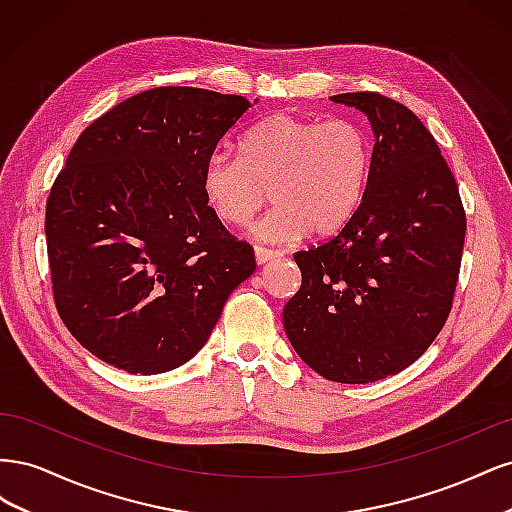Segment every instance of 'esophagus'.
Here are the masks:
<instances>
[{
    "label": "esophagus",
    "mask_w": 512,
    "mask_h": 512,
    "mask_svg": "<svg viewBox=\"0 0 512 512\" xmlns=\"http://www.w3.org/2000/svg\"><path fill=\"white\" fill-rule=\"evenodd\" d=\"M254 254H256V262H258V265H265V262H271V260H275V258L284 256V252H280V250H269V247H262V245H256V247H254Z\"/></svg>",
    "instance_id": "esophagus-1"
}]
</instances>
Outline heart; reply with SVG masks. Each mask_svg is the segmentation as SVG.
I'll use <instances>...</instances> for the list:
<instances>
[{
  "instance_id": "obj_1",
  "label": "heart",
  "mask_w": 512,
  "mask_h": 512,
  "mask_svg": "<svg viewBox=\"0 0 512 512\" xmlns=\"http://www.w3.org/2000/svg\"><path fill=\"white\" fill-rule=\"evenodd\" d=\"M371 173L367 130L350 117L275 113L247 130L239 156L213 153L200 188L215 218L228 226L250 224L262 241H292L307 230L318 237L342 230L359 211Z\"/></svg>"
}]
</instances>
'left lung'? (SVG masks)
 I'll use <instances>...</instances> for the list:
<instances>
[{
  "label": "left lung",
  "mask_w": 512,
  "mask_h": 512,
  "mask_svg": "<svg viewBox=\"0 0 512 512\" xmlns=\"http://www.w3.org/2000/svg\"><path fill=\"white\" fill-rule=\"evenodd\" d=\"M333 102L376 134L365 198L335 237L294 254L301 288L284 307L292 348L316 374L367 384L412 365L451 314L466 209L436 138L376 91Z\"/></svg>",
  "instance_id": "1"
}]
</instances>
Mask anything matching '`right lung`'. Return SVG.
<instances>
[{
  "label": "right lung",
  "instance_id": "1",
  "mask_svg": "<svg viewBox=\"0 0 512 512\" xmlns=\"http://www.w3.org/2000/svg\"><path fill=\"white\" fill-rule=\"evenodd\" d=\"M247 108L243 96L156 87L74 143L46 200V252L59 318L100 361L145 376L183 365L254 273V247L200 188Z\"/></svg>",
  "mask_w": 512,
  "mask_h": 512
}]
</instances>
